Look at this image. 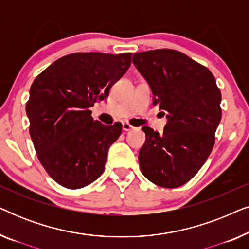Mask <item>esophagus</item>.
<instances>
[{"mask_svg": "<svg viewBox=\"0 0 249 249\" xmlns=\"http://www.w3.org/2000/svg\"><path fill=\"white\" fill-rule=\"evenodd\" d=\"M132 129H134V127H132L131 124H129L128 122H124V124H122V130L124 131H130Z\"/></svg>", "mask_w": 249, "mask_h": 249, "instance_id": "1", "label": "esophagus"}]
</instances>
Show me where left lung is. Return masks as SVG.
I'll return each mask as SVG.
<instances>
[{"instance_id":"left-lung-1","label":"left lung","mask_w":249,"mask_h":249,"mask_svg":"<svg viewBox=\"0 0 249 249\" xmlns=\"http://www.w3.org/2000/svg\"><path fill=\"white\" fill-rule=\"evenodd\" d=\"M132 62L151 87L168 124L160 135L144 127L139 166L149 181L164 188L188 182L209 158L222 117L221 91L206 67L179 51L134 54Z\"/></svg>"}]
</instances>
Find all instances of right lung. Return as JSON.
Returning a JSON list of instances; mask_svg holds the SVG:
<instances>
[{
    "instance_id": "add662e5",
    "label": "right lung",
    "mask_w": 249,
    "mask_h": 249,
    "mask_svg": "<svg viewBox=\"0 0 249 249\" xmlns=\"http://www.w3.org/2000/svg\"><path fill=\"white\" fill-rule=\"evenodd\" d=\"M130 64L131 53H72L34 80L26 104L29 134L40 164L59 185L79 189L103 173L122 124L94 120L89 107L108 96Z\"/></svg>"
}]
</instances>
